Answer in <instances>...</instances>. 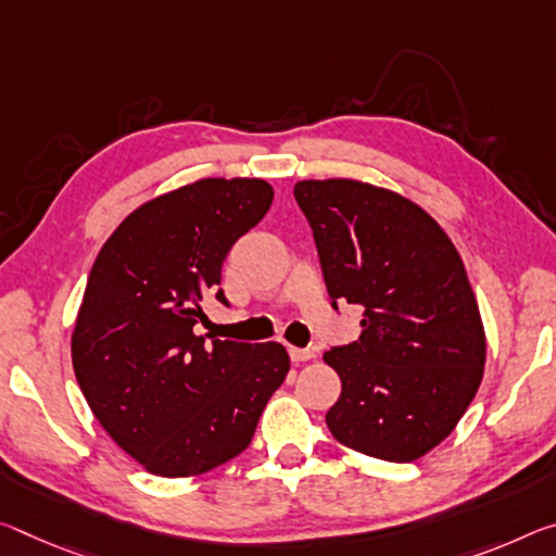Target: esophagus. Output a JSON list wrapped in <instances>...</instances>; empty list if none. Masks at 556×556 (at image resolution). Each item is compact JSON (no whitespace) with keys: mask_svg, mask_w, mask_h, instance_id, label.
<instances>
[{"mask_svg":"<svg viewBox=\"0 0 556 556\" xmlns=\"http://www.w3.org/2000/svg\"><path fill=\"white\" fill-rule=\"evenodd\" d=\"M289 356H292L294 364H304V361H312L316 354H314V349H296V346H289Z\"/></svg>","mask_w":556,"mask_h":556,"instance_id":"1","label":"esophagus"}]
</instances>
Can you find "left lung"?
I'll list each match as a JSON object with an SVG mask.
<instances>
[{"mask_svg": "<svg viewBox=\"0 0 556 556\" xmlns=\"http://www.w3.org/2000/svg\"><path fill=\"white\" fill-rule=\"evenodd\" d=\"M294 198L331 306L364 309L358 341L324 354L341 378L326 426L351 451L418 460L453 433L484 371L488 343L460 254L426 210L393 190L302 180Z\"/></svg>", "mask_w": 556, "mask_h": 556, "instance_id": "left-lung-1", "label": "left lung"}]
</instances>
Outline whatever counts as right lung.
<instances>
[{"label":"right lung","mask_w":556,"mask_h":556,"mask_svg":"<svg viewBox=\"0 0 556 556\" xmlns=\"http://www.w3.org/2000/svg\"><path fill=\"white\" fill-rule=\"evenodd\" d=\"M260 178H202L134 210L96 257L72 337L76 381L116 445L148 472L190 478L252 443L289 371L277 341H207L202 299L232 244L267 215Z\"/></svg>","instance_id":"add662e5"}]
</instances>
